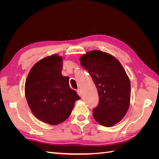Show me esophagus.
I'll list each match as a JSON object with an SVG mask.
<instances>
[{
  "label": "esophagus",
  "instance_id": "1",
  "mask_svg": "<svg viewBox=\"0 0 159 159\" xmlns=\"http://www.w3.org/2000/svg\"><path fill=\"white\" fill-rule=\"evenodd\" d=\"M77 92H78V94L80 96V97H82V94H81V91L80 89H77Z\"/></svg>",
  "mask_w": 159,
  "mask_h": 159
}]
</instances>
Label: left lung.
Returning <instances> with one entry per match:
<instances>
[{
  "label": "left lung",
  "mask_w": 159,
  "mask_h": 159,
  "mask_svg": "<svg viewBox=\"0 0 159 159\" xmlns=\"http://www.w3.org/2000/svg\"><path fill=\"white\" fill-rule=\"evenodd\" d=\"M98 88L99 104L93 109L94 119L105 127H112L124 117L130 105L131 83L122 65L113 56L100 50L81 56Z\"/></svg>",
  "instance_id": "1"
}]
</instances>
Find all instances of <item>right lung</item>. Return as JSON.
Returning <instances> with one entry per match:
<instances>
[{
	"instance_id": "add662e5",
	"label": "right lung",
	"mask_w": 159,
	"mask_h": 159,
	"mask_svg": "<svg viewBox=\"0 0 159 159\" xmlns=\"http://www.w3.org/2000/svg\"><path fill=\"white\" fill-rule=\"evenodd\" d=\"M62 57H44L34 66L25 83V96L35 117L51 125L68 118L80 98L69 85V78L61 75Z\"/></svg>"
}]
</instances>
